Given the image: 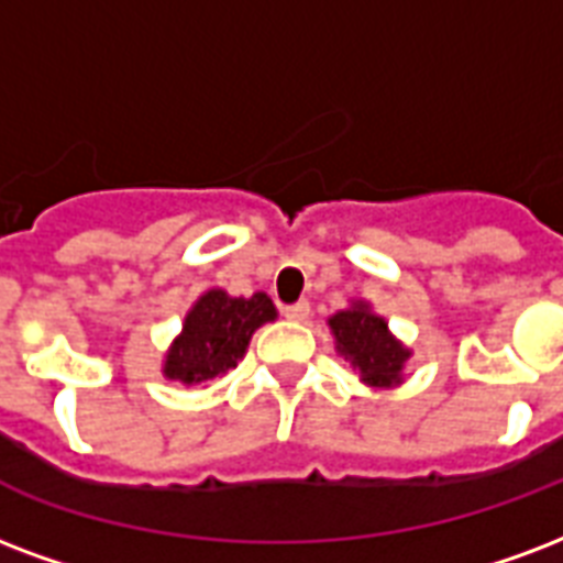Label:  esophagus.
I'll return each instance as SVG.
<instances>
[{
  "instance_id": "1",
  "label": "esophagus",
  "mask_w": 563,
  "mask_h": 563,
  "mask_svg": "<svg viewBox=\"0 0 563 563\" xmlns=\"http://www.w3.org/2000/svg\"><path fill=\"white\" fill-rule=\"evenodd\" d=\"M283 316L289 321H307L310 319V303H307V300L289 303V307H283Z\"/></svg>"
}]
</instances>
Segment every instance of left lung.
Returning a JSON list of instances; mask_svg holds the SVG:
<instances>
[{"mask_svg":"<svg viewBox=\"0 0 563 563\" xmlns=\"http://www.w3.org/2000/svg\"><path fill=\"white\" fill-rule=\"evenodd\" d=\"M339 357H345L360 380L375 389L405 384L407 360L413 351L389 330V321L372 310L368 300H351L345 310L328 319Z\"/></svg>","mask_w":563,"mask_h":563,"instance_id":"obj_1","label":"left lung"}]
</instances>
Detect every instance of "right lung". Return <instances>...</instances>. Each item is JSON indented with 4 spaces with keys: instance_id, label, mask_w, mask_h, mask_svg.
Wrapping results in <instances>:
<instances>
[{
    "instance_id": "add662e5",
    "label": "right lung",
    "mask_w": 563,
    "mask_h": 563,
    "mask_svg": "<svg viewBox=\"0 0 563 563\" xmlns=\"http://www.w3.org/2000/svg\"><path fill=\"white\" fill-rule=\"evenodd\" d=\"M277 319V307L265 291L233 298L224 289H209L191 303L179 336L162 360V375L183 386H200L224 375L247 354L256 330Z\"/></svg>"
}]
</instances>
